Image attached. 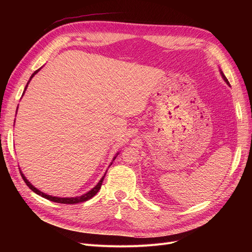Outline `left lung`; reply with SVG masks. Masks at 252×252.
I'll use <instances>...</instances> for the list:
<instances>
[{
    "mask_svg": "<svg viewBox=\"0 0 252 252\" xmlns=\"http://www.w3.org/2000/svg\"><path fill=\"white\" fill-rule=\"evenodd\" d=\"M220 75H222V78H223V80H224V81H225V82L227 83V85H229V86H230V84H229V82H228L227 78L225 77V74L223 73V71H222V70H220Z\"/></svg>",
    "mask_w": 252,
    "mask_h": 252,
    "instance_id": "obj_1",
    "label": "left lung"
}]
</instances>
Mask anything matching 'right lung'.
Wrapping results in <instances>:
<instances>
[{
  "instance_id": "add662e5",
  "label": "right lung",
  "mask_w": 252,
  "mask_h": 252,
  "mask_svg": "<svg viewBox=\"0 0 252 252\" xmlns=\"http://www.w3.org/2000/svg\"><path fill=\"white\" fill-rule=\"evenodd\" d=\"M41 70V68L40 69H37V70H35L32 74V77H30V79H29V81H28V83H27V85L25 86V89H24V93H23V95H24V94H25V91H26V89H27V87H28V84H29V82L32 81V79L34 77V75L39 72ZM17 111H18V108H17ZM16 122V121H14ZM119 155V152L118 154L116 155V157L113 158V159H112V162L114 161V159H116V158H117V156ZM112 162H111V164L109 165V166H111L112 165ZM20 172H21V175H22V178H23V180H24V182L26 183V185L32 190L33 192H35L36 194H39V195H41V196H43V197H45V199H47V200H49V201H52V202H56V203H61V204H78V203H83V202H86V201H88V200H90L91 197H94L96 193H97V191L98 190H100V188H101V186H102V183H103V181H104V178H105V174H106V172H105V174L103 175L102 177V179L100 180V182L97 183V184L91 189V190H89L88 192H86L85 194H83V195H80V196H73V197H59V196H52V195H49V194H46V193H44V192H42V191H40L39 189L37 188H35L32 183H30L27 179H26V177L24 174H23V172H22V170H20Z\"/></svg>"
}]
</instances>
